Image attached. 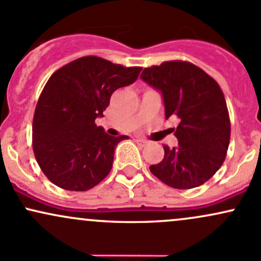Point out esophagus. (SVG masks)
<instances>
[{
    "instance_id": "obj_1",
    "label": "esophagus",
    "mask_w": 261,
    "mask_h": 261,
    "mask_svg": "<svg viewBox=\"0 0 261 261\" xmlns=\"http://www.w3.org/2000/svg\"><path fill=\"white\" fill-rule=\"evenodd\" d=\"M136 143H137V144H138V145H141V147H144V145L145 144H147V141H145V139H141V138H137L136 139Z\"/></svg>"
}]
</instances>
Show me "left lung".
I'll return each mask as SVG.
<instances>
[{
    "mask_svg": "<svg viewBox=\"0 0 261 261\" xmlns=\"http://www.w3.org/2000/svg\"><path fill=\"white\" fill-rule=\"evenodd\" d=\"M141 77L162 92L165 118L179 119L178 145L164 144V158L150 165V172L175 189L201 186L219 170L230 142V118L220 86L187 61L147 67Z\"/></svg>",
    "mask_w": 261,
    "mask_h": 261,
    "instance_id": "1",
    "label": "left lung"
}]
</instances>
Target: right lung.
<instances>
[{"label": "right lung", "mask_w": 261, "mask_h": 261, "mask_svg": "<svg viewBox=\"0 0 261 261\" xmlns=\"http://www.w3.org/2000/svg\"><path fill=\"white\" fill-rule=\"evenodd\" d=\"M141 71L86 56L49 77L33 116L32 147L55 186L85 192L109 174L114 148L128 137L108 136L94 120L103 117L113 92L136 82Z\"/></svg>", "instance_id": "1"}]
</instances>
